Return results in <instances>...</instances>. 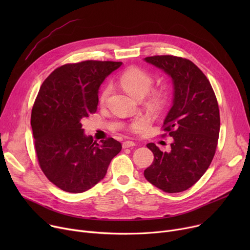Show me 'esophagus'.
Listing matches in <instances>:
<instances>
[{"label": "esophagus", "mask_w": 250, "mask_h": 250, "mask_svg": "<svg viewBox=\"0 0 250 250\" xmlns=\"http://www.w3.org/2000/svg\"><path fill=\"white\" fill-rule=\"evenodd\" d=\"M136 146V144L132 141H125L123 143V148L124 149H126V148H130V147H134Z\"/></svg>", "instance_id": "obj_1"}]
</instances>
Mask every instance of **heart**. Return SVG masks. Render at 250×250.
<instances>
[{
  "mask_svg": "<svg viewBox=\"0 0 250 250\" xmlns=\"http://www.w3.org/2000/svg\"><path fill=\"white\" fill-rule=\"evenodd\" d=\"M153 77L140 68L130 67L126 69L120 77V83L125 92L136 99H143L145 97L153 85ZM111 92V86H106L102 91L100 102L104 103L107 100ZM149 95V103L153 107H159L164 102V94L162 91H152ZM143 120H136L132 124L133 128L142 127Z\"/></svg>",
  "mask_w": 250,
  "mask_h": 250,
  "instance_id": "b5f03b06",
  "label": "heart"
}]
</instances>
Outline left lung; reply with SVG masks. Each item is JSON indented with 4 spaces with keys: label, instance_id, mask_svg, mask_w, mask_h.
I'll return each mask as SVG.
<instances>
[{
    "label": "left lung",
    "instance_id": "obj_1",
    "mask_svg": "<svg viewBox=\"0 0 250 250\" xmlns=\"http://www.w3.org/2000/svg\"><path fill=\"white\" fill-rule=\"evenodd\" d=\"M144 61L171 78L173 88L172 106L164 120V130L173 138L171 149L162 152L154 143L147 144L154 161L144 176L165 192L185 191L214 158L220 132L217 98L207 77L189 60L155 56Z\"/></svg>",
    "mask_w": 250,
    "mask_h": 250
}]
</instances>
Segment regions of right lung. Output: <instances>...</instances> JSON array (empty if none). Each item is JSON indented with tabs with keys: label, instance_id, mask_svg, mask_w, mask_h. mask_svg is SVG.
Listing matches in <instances>:
<instances>
[{
	"label": "right lung",
	"instance_id": "obj_1",
	"mask_svg": "<svg viewBox=\"0 0 250 250\" xmlns=\"http://www.w3.org/2000/svg\"><path fill=\"white\" fill-rule=\"evenodd\" d=\"M121 62L85 61L56 69L42 83L31 112L38 163L59 188L80 193L104 178L122 144L109 138L98 144L82 122L94 113L101 84Z\"/></svg>",
	"mask_w": 250,
	"mask_h": 250
}]
</instances>
